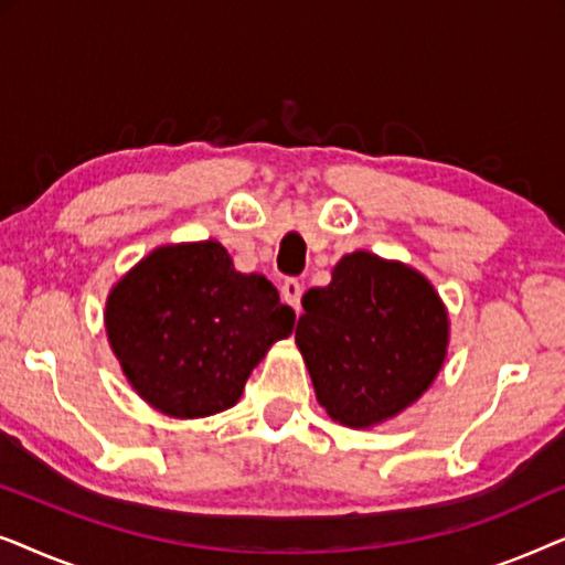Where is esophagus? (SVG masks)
I'll return each instance as SVG.
<instances>
[{"mask_svg": "<svg viewBox=\"0 0 565 565\" xmlns=\"http://www.w3.org/2000/svg\"><path fill=\"white\" fill-rule=\"evenodd\" d=\"M282 300L288 303L290 308H296V311H300V296H303V285H300V280H296V277H288V280L282 282Z\"/></svg>", "mask_w": 565, "mask_h": 565, "instance_id": "esophagus-1", "label": "esophagus"}]
</instances>
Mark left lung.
<instances>
[{
  "label": "left lung",
  "mask_w": 565,
  "mask_h": 565,
  "mask_svg": "<svg viewBox=\"0 0 565 565\" xmlns=\"http://www.w3.org/2000/svg\"><path fill=\"white\" fill-rule=\"evenodd\" d=\"M296 344L319 404L352 429L404 412L435 381L450 321L422 273L370 252L331 269L327 288L303 296Z\"/></svg>",
  "instance_id": "obj_1"
}]
</instances>
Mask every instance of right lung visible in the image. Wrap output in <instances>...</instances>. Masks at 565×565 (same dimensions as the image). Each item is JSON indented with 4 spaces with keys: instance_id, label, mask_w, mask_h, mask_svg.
Wrapping results in <instances>:
<instances>
[{
    "instance_id": "1",
    "label": "right lung",
    "mask_w": 565,
    "mask_h": 565,
    "mask_svg": "<svg viewBox=\"0 0 565 565\" xmlns=\"http://www.w3.org/2000/svg\"><path fill=\"white\" fill-rule=\"evenodd\" d=\"M296 311L262 275H242L218 242L167 244L107 296L105 329L128 383L177 419L226 412Z\"/></svg>"
}]
</instances>
